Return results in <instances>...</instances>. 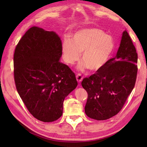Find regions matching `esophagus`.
<instances>
[{"instance_id": "obj_1", "label": "esophagus", "mask_w": 147, "mask_h": 147, "mask_svg": "<svg viewBox=\"0 0 147 147\" xmlns=\"http://www.w3.org/2000/svg\"><path fill=\"white\" fill-rule=\"evenodd\" d=\"M76 80H77V82H78V83L81 82L82 81L83 77H82V76L80 74H77V75L76 76Z\"/></svg>"}]
</instances>
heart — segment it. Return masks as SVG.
<instances>
[{
  "label": "heart",
  "mask_w": 147,
  "mask_h": 147,
  "mask_svg": "<svg viewBox=\"0 0 147 147\" xmlns=\"http://www.w3.org/2000/svg\"><path fill=\"white\" fill-rule=\"evenodd\" d=\"M114 49V42L110 36L100 29L88 28L79 30L73 35L72 41L65 38L61 50L64 61L73 65L82 53L83 62L79 69L93 72L102 69L109 60Z\"/></svg>",
  "instance_id": "obj_1"
}]
</instances>
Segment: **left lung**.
Returning a JSON list of instances; mask_svg holds the SVG:
<instances>
[{"label":"left lung","instance_id":"obj_1","mask_svg":"<svg viewBox=\"0 0 147 147\" xmlns=\"http://www.w3.org/2000/svg\"><path fill=\"white\" fill-rule=\"evenodd\" d=\"M137 63L136 47L125 30L116 56L82 82L88 94L85 106L88 117L97 121L106 120L121 110L135 86Z\"/></svg>","mask_w":147,"mask_h":147}]
</instances>
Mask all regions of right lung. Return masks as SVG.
Returning <instances> with one entry per match:
<instances>
[{
	"instance_id": "add662e5",
	"label": "right lung",
	"mask_w": 147,
	"mask_h": 147,
	"mask_svg": "<svg viewBox=\"0 0 147 147\" xmlns=\"http://www.w3.org/2000/svg\"><path fill=\"white\" fill-rule=\"evenodd\" d=\"M61 46L55 32L32 26L15 49L13 74L17 92L29 112L47 123L62 115L65 98L78 85L71 69L59 61Z\"/></svg>"
}]
</instances>
